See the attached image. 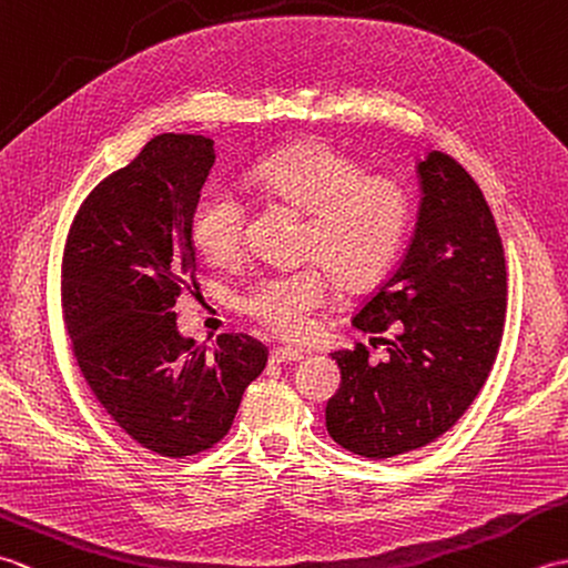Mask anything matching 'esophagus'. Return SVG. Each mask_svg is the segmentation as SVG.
Instances as JSON below:
<instances>
[{"label": "esophagus", "mask_w": 568, "mask_h": 568, "mask_svg": "<svg viewBox=\"0 0 568 568\" xmlns=\"http://www.w3.org/2000/svg\"><path fill=\"white\" fill-rule=\"evenodd\" d=\"M303 352H295V348H285V346H277L271 352V364H297V361H303Z\"/></svg>", "instance_id": "1"}]
</instances>
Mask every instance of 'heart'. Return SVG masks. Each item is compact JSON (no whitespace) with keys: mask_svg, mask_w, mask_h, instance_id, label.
<instances>
[{"mask_svg":"<svg viewBox=\"0 0 568 568\" xmlns=\"http://www.w3.org/2000/svg\"><path fill=\"white\" fill-rule=\"evenodd\" d=\"M248 185L271 204L307 216L300 236L303 268L261 275L244 295V312L283 339H305L312 315L329 303L332 275L346 291L376 285L400 256L413 200L390 175L366 173V165L329 143L303 141L248 171ZM200 256L232 268L246 253L248 204L226 187H207L190 216Z\"/></svg>","mask_w":568,"mask_h":568,"instance_id":"obj_1","label":"heart"}]
</instances>
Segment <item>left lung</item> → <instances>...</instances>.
Here are the masks:
<instances>
[{"label":"left lung","instance_id":"1","mask_svg":"<svg viewBox=\"0 0 568 568\" xmlns=\"http://www.w3.org/2000/svg\"><path fill=\"white\" fill-rule=\"evenodd\" d=\"M422 202L397 268L354 315L366 334L393 332L388 358L368 346L334 352L342 385L327 403L329 437L366 458L427 446L452 429L484 388L503 339L508 271L478 183L452 155L417 163Z\"/></svg>","mask_w":568,"mask_h":568}]
</instances>
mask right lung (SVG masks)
Listing matches in <instances>:
<instances>
[{
    "label": "right lung",
    "mask_w": 568,
    "mask_h": 568,
    "mask_svg": "<svg viewBox=\"0 0 568 568\" xmlns=\"http://www.w3.org/2000/svg\"><path fill=\"white\" fill-rule=\"evenodd\" d=\"M195 134L151 139L82 200L60 263V300L84 383L143 449L207 452L232 427L268 348L248 334L183 339L175 303L197 287L192 207L214 165Z\"/></svg>",
    "instance_id": "1"
}]
</instances>
